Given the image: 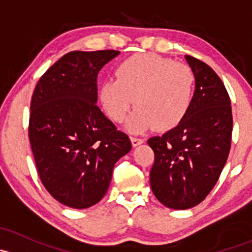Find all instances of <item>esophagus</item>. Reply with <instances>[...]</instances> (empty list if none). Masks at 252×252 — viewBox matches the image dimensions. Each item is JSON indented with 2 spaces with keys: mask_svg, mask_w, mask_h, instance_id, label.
Wrapping results in <instances>:
<instances>
[{
  "mask_svg": "<svg viewBox=\"0 0 252 252\" xmlns=\"http://www.w3.org/2000/svg\"><path fill=\"white\" fill-rule=\"evenodd\" d=\"M130 140H131V145H133L134 147L139 146V145L144 142V140H142V139H139V138H130Z\"/></svg>",
  "mask_w": 252,
  "mask_h": 252,
  "instance_id": "34e87169",
  "label": "esophagus"
}]
</instances>
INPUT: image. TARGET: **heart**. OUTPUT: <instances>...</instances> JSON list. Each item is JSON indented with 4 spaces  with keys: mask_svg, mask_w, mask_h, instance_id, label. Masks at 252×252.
Instances as JSON below:
<instances>
[{
    "mask_svg": "<svg viewBox=\"0 0 252 252\" xmlns=\"http://www.w3.org/2000/svg\"><path fill=\"white\" fill-rule=\"evenodd\" d=\"M114 74L116 80H106L101 86V103L112 121L119 123L134 100L136 110L126 126L131 133L151 126L169 130L187 116L195 84L194 73L187 64L155 53H140L124 60Z\"/></svg>",
    "mask_w": 252,
    "mask_h": 252,
    "instance_id": "1",
    "label": "heart"
}]
</instances>
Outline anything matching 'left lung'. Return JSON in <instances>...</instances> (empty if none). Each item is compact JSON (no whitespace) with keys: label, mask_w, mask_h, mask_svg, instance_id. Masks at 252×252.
Returning a JSON list of instances; mask_svg holds the SVG:
<instances>
[{"label":"left lung","mask_w":252,"mask_h":252,"mask_svg":"<svg viewBox=\"0 0 252 252\" xmlns=\"http://www.w3.org/2000/svg\"><path fill=\"white\" fill-rule=\"evenodd\" d=\"M195 77L191 105L183 121L147 140L155 152L150 184L166 207L188 210L204 201L227 162L233 117L224 84L202 61L185 56Z\"/></svg>","instance_id":"left-lung-1"}]
</instances>
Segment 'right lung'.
<instances>
[{"instance_id": "1", "label": "right lung", "mask_w": 252, "mask_h": 252, "mask_svg": "<svg viewBox=\"0 0 252 252\" xmlns=\"http://www.w3.org/2000/svg\"><path fill=\"white\" fill-rule=\"evenodd\" d=\"M119 51H73L40 78L30 103L29 140L37 173L61 204H97L116 162L131 150L123 131L97 107V74Z\"/></svg>"}]
</instances>
